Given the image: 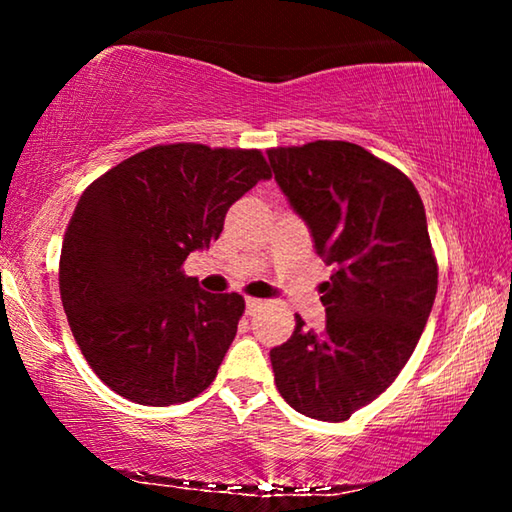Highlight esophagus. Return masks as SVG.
Returning a JSON list of instances; mask_svg holds the SVG:
<instances>
[{"instance_id":"1","label":"esophagus","mask_w":512,"mask_h":512,"mask_svg":"<svg viewBox=\"0 0 512 512\" xmlns=\"http://www.w3.org/2000/svg\"><path fill=\"white\" fill-rule=\"evenodd\" d=\"M266 305L264 300H259V298H246V311H248V316H253V314H257L259 309H262Z\"/></svg>"}]
</instances>
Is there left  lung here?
<instances>
[{
  "label": "left lung",
  "instance_id": "8db88e82",
  "mask_svg": "<svg viewBox=\"0 0 512 512\" xmlns=\"http://www.w3.org/2000/svg\"><path fill=\"white\" fill-rule=\"evenodd\" d=\"M266 153L334 268L320 284L323 332L296 316L291 339L271 350L277 391L307 418L348 420L393 384L427 325L438 289L427 214L411 180L359 144L318 140Z\"/></svg>",
  "mask_w": 512,
  "mask_h": 512
}]
</instances>
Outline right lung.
Returning a JSON list of instances; mask_svg holds the SVG:
<instances>
[{"label": "right lung", "mask_w": 512, "mask_h": 512, "mask_svg": "<svg viewBox=\"0 0 512 512\" xmlns=\"http://www.w3.org/2000/svg\"><path fill=\"white\" fill-rule=\"evenodd\" d=\"M271 176L257 149L158 144L81 194L60 250V298L85 361L117 395L169 406L212 384L246 302L203 291L183 264Z\"/></svg>", "instance_id": "add662e5"}]
</instances>
